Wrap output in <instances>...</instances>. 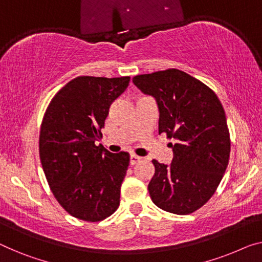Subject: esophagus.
Here are the masks:
<instances>
[{"instance_id": "esophagus-1", "label": "esophagus", "mask_w": 262, "mask_h": 262, "mask_svg": "<svg viewBox=\"0 0 262 262\" xmlns=\"http://www.w3.org/2000/svg\"><path fill=\"white\" fill-rule=\"evenodd\" d=\"M140 160H141V158H140V156L132 154V155H130V158H129V163H130V166H134V165H136V163H138V162L140 161Z\"/></svg>"}]
</instances>
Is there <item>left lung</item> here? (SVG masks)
Returning a JSON list of instances; mask_svg holds the SVG:
<instances>
[{
	"label": "left lung",
	"mask_w": 262,
	"mask_h": 262,
	"mask_svg": "<svg viewBox=\"0 0 262 262\" xmlns=\"http://www.w3.org/2000/svg\"><path fill=\"white\" fill-rule=\"evenodd\" d=\"M133 83L154 97L159 134L174 140L169 166L151 161V201L169 213H193L213 196L228 166L231 139L224 107L212 89L179 69L136 75Z\"/></svg>",
	"instance_id": "8db88e82"
}]
</instances>
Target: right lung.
<instances>
[{"instance_id": "right-lung-1", "label": "right lung", "mask_w": 262, "mask_h": 262, "mask_svg": "<svg viewBox=\"0 0 262 262\" xmlns=\"http://www.w3.org/2000/svg\"><path fill=\"white\" fill-rule=\"evenodd\" d=\"M129 81L76 77L53 97L42 120L38 148L47 181L58 204L80 220H104L119 208L129 154L111 153L95 141Z\"/></svg>"}]
</instances>
